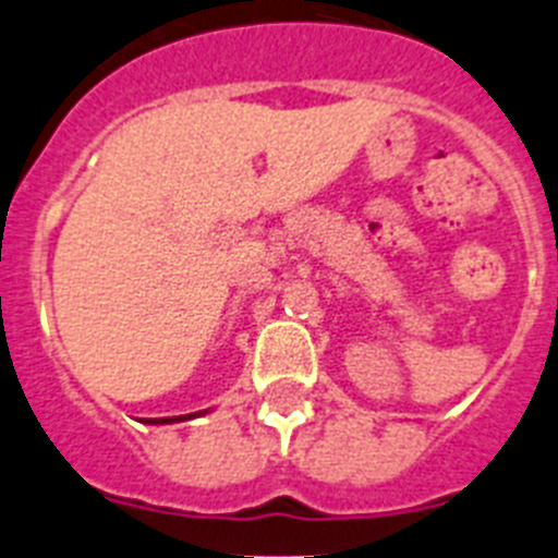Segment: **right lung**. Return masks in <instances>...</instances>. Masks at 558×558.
Masks as SVG:
<instances>
[{
    "label": "right lung",
    "instance_id": "1",
    "mask_svg": "<svg viewBox=\"0 0 558 558\" xmlns=\"http://www.w3.org/2000/svg\"><path fill=\"white\" fill-rule=\"evenodd\" d=\"M206 413V411H201ZM201 413H186V416H167V418H145L147 425H172V422H184V418H195L201 416Z\"/></svg>",
    "mask_w": 558,
    "mask_h": 558
}]
</instances>
